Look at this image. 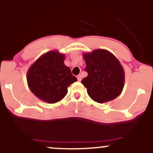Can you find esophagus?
Segmentation results:
<instances>
[{"instance_id": "obj_1", "label": "esophagus", "mask_w": 153, "mask_h": 153, "mask_svg": "<svg viewBox=\"0 0 153 153\" xmlns=\"http://www.w3.org/2000/svg\"><path fill=\"white\" fill-rule=\"evenodd\" d=\"M77 78H78V81H80V80H82V77H81V75H78V76H77Z\"/></svg>"}]
</instances>
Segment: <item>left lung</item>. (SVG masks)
Listing matches in <instances>:
<instances>
[{"label": "left lung", "mask_w": 153, "mask_h": 153, "mask_svg": "<svg viewBox=\"0 0 153 153\" xmlns=\"http://www.w3.org/2000/svg\"><path fill=\"white\" fill-rule=\"evenodd\" d=\"M88 76L81 80L88 96L103 103L115 99L124 85V71L119 59L111 52L97 49L83 53Z\"/></svg>", "instance_id": "obj_1"}]
</instances>
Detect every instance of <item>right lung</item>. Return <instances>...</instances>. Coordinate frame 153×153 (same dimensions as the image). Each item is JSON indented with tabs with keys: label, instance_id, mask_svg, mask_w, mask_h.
Here are the masks:
<instances>
[{
	"label": "right lung",
	"instance_id": "obj_1",
	"mask_svg": "<svg viewBox=\"0 0 153 153\" xmlns=\"http://www.w3.org/2000/svg\"><path fill=\"white\" fill-rule=\"evenodd\" d=\"M64 54L51 50L39 57L27 71L26 80L31 92L42 101L54 103L68 94V88L77 81L64 63Z\"/></svg>",
	"mask_w": 153,
	"mask_h": 153
}]
</instances>
